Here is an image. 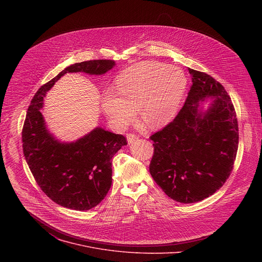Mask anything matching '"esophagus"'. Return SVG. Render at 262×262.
Wrapping results in <instances>:
<instances>
[{"label":"esophagus","mask_w":262,"mask_h":262,"mask_svg":"<svg viewBox=\"0 0 262 262\" xmlns=\"http://www.w3.org/2000/svg\"><path fill=\"white\" fill-rule=\"evenodd\" d=\"M138 139V136L135 134V133H128L127 134V140H128V143H132L134 142L135 140Z\"/></svg>","instance_id":"1"}]
</instances>
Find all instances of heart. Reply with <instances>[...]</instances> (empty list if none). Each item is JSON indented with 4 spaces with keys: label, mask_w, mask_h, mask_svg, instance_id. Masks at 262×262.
I'll use <instances>...</instances> for the list:
<instances>
[{
    "label": "heart",
    "mask_w": 262,
    "mask_h": 262,
    "mask_svg": "<svg viewBox=\"0 0 262 262\" xmlns=\"http://www.w3.org/2000/svg\"><path fill=\"white\" fill-rule=\"evenodd\" d=\"M187 85L184 73L156 61L136 63L117 77L118 93L108 90L103 109L113 122L126 127L141 108L143 122L150 128L167 124L178 110Z\"/></svg>",
    "instance_id": "b5f03b06"
}]
</instances>
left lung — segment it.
<instances>
[{
  "label": "left lung",
  "mask_w": 262,
  "mask_h": 262,
  "mask_svg": "<svg viewBox=\"0 0 262 262\" xmlns=\"http://www.w3.org/2000/svg\"><path fill=\"white\" fill-rule=\"evenodd\" d=\"M192 84L184 107L149 137V172L172 200L190 204L215 193L231 174L239 143L236 111L224 86L211 75L188 69ZM216 99L205 113L200 100Z\"/></svg>",
  "instance_id": "obj_1"
}]
</instances>
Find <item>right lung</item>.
<instances>
[{
	"mask_svg": "<svg viewBox=\"0 0 262 262\" xmlns=\"http://www.w3.org/2000/svg\"><path fill=\"white\" fill-rule=\"evenodd\" d=\"M115 66L97 59L75 63L41 85L33 97L22 129L23 153L42 191L54 203L77 211L99 205L112 185V158L126 137L102 128L73 143H60L45 127L40 112L46 92L68 73L102 75Z\"/></svg>",
	"mask_w": 262,
	"mask_h": 262,
	"instance_id": "1",
	"label": "right lung"
}]
</instances>
